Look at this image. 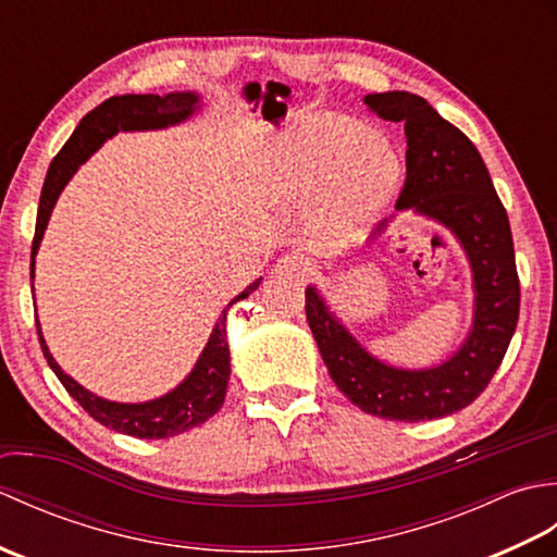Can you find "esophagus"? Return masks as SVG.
<instances>
[{"label":"esophagus","mask_w":557,"mask_h":557,"mask_svg":"<svg viewBox=\"0 0 557 557\" xmlns=\"http://www.w3.org/2000/svg\"><path fill=\"white\" fill-rule=\"evenodd\" d=\"M313 268L315 265H313L311 258H306L301 253H289V256L277 260L275 272L280 277H287V280L299 282V285H301V282H306L313 275Z\"/></svg>","instance_id":"1"}]
</instances>
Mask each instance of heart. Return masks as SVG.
I'll return each instance as SVG.
<instances>
[{"label": "heart", "mask_w": 557, "mask_h": 557, "mask_svg": "<svg viewBox=\"0 0 557 557\" xmlns=\"http://www.w3.org/2000/svg\"><path fill=\"white\" fill-rule=\"evenodd\" d=\"M397 150L342 114H315L270 150L268 184L280 203L309 206L327 236L349 239L381 215L399 184Z\"/></svg>", "instance_id": "obj_1"}]
</instances>
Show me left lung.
Returning <instances> with one entry per match:
<instances>
[{
	"label": "left lung",
	"instance_id": "left-lung-1",
	"mask_svg": "<svg viewBox=\"0 0 557 557\" xmlns=\"http://www.w3.org/2000/svg\"><path fill=\"white\" fill-rule=\"evenodd\" d=\"M366 108L405 124L407 182L397 208H413L443 222L465 246L474 270V327L443 366L401 371L373 359L327 311L313 287L306 289V321L327 373L351 405L389 421H431L469 407L498 371L519 318V277L510 220L495 194L476 146L407 90L373 92Z\"/></svg>",
	"mask_w": 557,
	"mask_h": 557
}]
</instances>
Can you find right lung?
Returning <instances> with one entry per match:
<instances>
[{"mask_svg":"<svg viewBox=\"0 0 557 557\" xmlns=\"http://www.w3.org/2000/svg\"><path fill=\"white\" fill-rule=\"evenodd\" d=\"M196 104V92H170V96H152V92L150 96H114L100 102L96 110H90L83 116L76 132L71 134L64 148L57 152V158L52 160L45 176L38 206V222H35V236L30 248V277L35 272V253H38V246L42 242L47 220H50L59 194H62L66 182L74 176L78 164L86 162L92 152L116 132H140V128H164L170 124H180L186 116L194 114ZM258 285L260 280H256L253 285H248L239 297H234L227 304V309L218 318V325L212 327V335L203 354H200L196 369L188 373L186 381L180 387H174L170 395L144 401V405H120V401H110L88 393V389L78 385L74 377L59 369V363L52 359L50 349L45 345L40 323L35 321L38 323V339L45 359L59 377V383H62L66 387V393L88 411V417H92L102 425H108V429L116 433L134 435L140 437V441L172 437L196 429V425L210 419L212 413L222 407L230 381L227 311L232 304L242 301L248 294L256 292Z\"/></svg>","mask_w":557,"mask_h":557,"instance_id":"1","label":"right lung"}]
</instances>
